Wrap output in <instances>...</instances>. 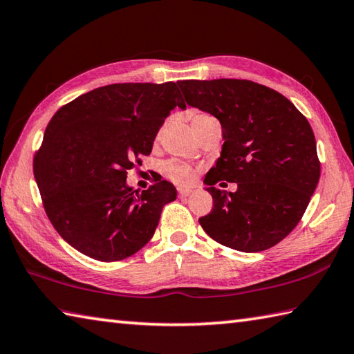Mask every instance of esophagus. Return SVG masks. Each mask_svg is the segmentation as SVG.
<instances>
[{"instance_id":"esophagus-1","label":"esophagus","mask_w":354,"mask_h":354,"mask_svg":"<svg viewBox=\"0 0 354 354\" xmlns=\"http://www.w3.org/2000/svg\"><path fill=\"white\" fill-rule=\"evenodd\" d=\"M191 194H192L191 189H178V197L180 198H186V197H189Z\"/></svg>"}]
</instances>
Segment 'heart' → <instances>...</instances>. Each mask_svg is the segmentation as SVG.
I'll use <instances>...</instances> for the list:
<instances>
[{"mask_svg":"<svg viewBox=\"0 0 354 354\" xmlns=\"http://www.w3.org/2000/svg\"><path fill=\"white\" fill-rule=\"evenodd\" d=\"M188 117H189V122L194 129L197 128V126L209 122V120H214L211 115L205 114V112H200V111H189ZM165 172H166V176H168L172 182H176L177 185H189L192 180L196 178V171L192 169L189 165H185L180 162H171L166 165Z\"/></svg>","mask_w":354,"mask_h":354,"instance_id":"obj_1","label":"heart"}]
</instances>
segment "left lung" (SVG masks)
<instances>
[{
    "label": "left lung",
    "mask_w": 354,
    "mask_h": 354,
    "mask_svg": "<svg viewBox=\"0 0 354 354\" xmlns=\"http://www.w3.org/2000/svg\"><path fill=\"white\" fill-rule=\"evenodd\" d=\"M186 103L214 115L223 146L205 177L214 206L200 217L206 234L228 248L259 252L281 242L301 222L321 163L316 138L301 112L277 91L250 80L177 82ZM220 179L236 193L217 190Z\"/></svg>",
    "instance_id": "1"
}]
</instances>
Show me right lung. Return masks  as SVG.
Instances as JSON below:
<instances>
[{
  "mask_svg": "<svg viewBox=\"0 0 354 354\" xmlns=\"http://www.w3.org/2000/svg\"><path fill=\"white\" fill-rule=\"evenodd\" d=\"M176 106L186 108L177 83H117L80 95L52 117L33 176L53 228L77 251L115 262L154 236L177 189L160 180L140 192L126 177L151 154Z\"/></svg>",
  "mask_w": 354,
  "mask_h": 354,
  "instance_id": "right-lung-1",
  "label": "right lung"
}]
</instances>
